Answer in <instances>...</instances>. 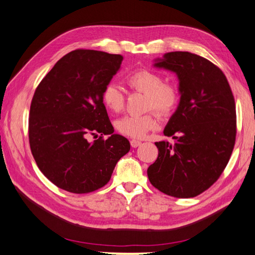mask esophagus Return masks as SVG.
Listing matches in <instances>:
<instances>
[{
    "mask_svg": "<svg viewBox=\"0 0 255 255\" xmlns=\"http://www.w3.org/2000/svg\"><path fill=\"white\" fill-rule=\"evenodd\" d=\"M130 145H131L132 147H138L139 145H141V141L132 139L131 141H130Z\"/></svg>",
    "mask_w": 255,
    "mask_h": 255,
    "instance_id": "esophagus-1",
    "label": "esophagus"
}]
</instances>
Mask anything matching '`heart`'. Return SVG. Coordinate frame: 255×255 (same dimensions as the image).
<instances>
[{
	"label": "heart",
	"mask_w": 255,
	"mask_h": 255,
	"mask_svg": "<svg viewBox=\"0 0 255 255\" xmlns=\"http://www.w3.org/2000/svg\"><path fill=\"white\" fill-rule=\"evenodd\" d=\"M127 85L133 90L145 94V110H154L159 116H169L179 102V91L174 85L164 84L163 77L149 69H137L126 77ZM104 105L113 113L125 108V94L115 84L106 85L102 91ZM156 126L153 111L141 115H127L116 121L117 131L131 138H142Z\"/></svg>",
	"instance_id": "b5f03b06"
}]
</instances>
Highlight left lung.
Returning <instances> with one entry per match:
<instances>
[{"label":"left lung","instance_id":"1","mask_svg":"<svg viewBox=\"0 0 255 255\" xmlns=\"http://www.w3.org/2000/svg\"><path fill=\"white\" fill-rule=\"evenodd\" d=\"M154 66L176 73L180 102L164 129L174 142H155L158 156L147 168V177L165 194L197 197L220 178L233 153L234 94L222 70L193 53H166Z\"/></svg>","mask_w":255,"mask_h":255}]
</instances>
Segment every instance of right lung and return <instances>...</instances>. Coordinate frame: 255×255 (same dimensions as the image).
Masks as SVG:
<instances>
[{"label":"right lung","mask_w":255,"mask_h":255,"mask_svg":"<svg viewBox=\"0 0 255 255\" xmlns=\"http://www.w3.org/2000/svg\"><path fill=\"white\" fill-rule=\"evenodd\" d=\"M122 61L120 54L75 50L35 89L28 127L31 153L42 174L63 190L81 194L104 187L130 150L125 137L113 133L102 101ZM98 134L99 139L87 140Z\"/></svg>","instance_id":"right-lung-1"}]
</instances>
